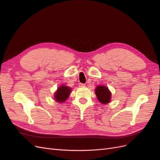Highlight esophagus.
Segmentation results:
<instances>
[{
    "instance_id": "1",
    "label": "esophagus",
    "mask_w": 160,
    "mask_h": 160,
    "mask_svg": "<svg viewBox=\"0 0 160 160\" xmlns=\"http://www.w3.org/2000/svg\"><path fill=\"white\" fill-rule=\"evenodd\" d=\"M79 87H81V88H82V87H85V84H83V83H80L79 84Z\"/></svg>"
}]
</instances>
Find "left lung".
Listing matches in <instances>:
<instances>
[{
  "instance_id": "obj_1",
  "label": "left lung",
  "mask_w": 160,
  "mask_h": 160,
  "mask_svg": "<svg viewBox=\"0 0 160 160\" xmlns=\"http://www.w3.org/2000/svg\"><path fill=\"white\" fill-rule=\"evenodd\" d=\"M95 94L99 102L102 104L110 102L111 93L107 87L98 85L95 89Z\"/></svg>"
}]
</instances>
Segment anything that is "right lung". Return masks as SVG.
Returning a JSON list of instances; mask_svg holds the SVG:
<instances>
[{"label":"right lung","mask_w":160,"mask_h":160,"mask_svg":"<svg viewBox=\"0 0 160 160\" xmlns=\"http://www.w3.org/2000/svg\"><path fill=\"white\" fill-rule=\"evenodd\" d=\"M71 89L69 87L61 85L59 88H58L57 91L55 93V99L59 103H62L67 100L70 95Z\"/></svg>","instance_id":"right-lung-1"}]
</instances>
